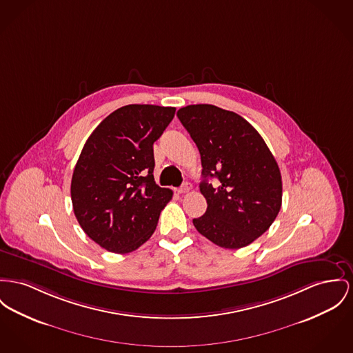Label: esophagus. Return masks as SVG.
Masks as SVG:
<instances>
[{"label":"esophagus","mask_w":353,"mask_h":353,"mask_svg":"<svg viewBox=\"0 0 353 353\" xmlns=\"http://www.w3.org/2000/svg\"><path fill=\"white\" fill-rule=\"evenodd\" d=\"M190 188H191V185L186 182V183H183L181 188H178V192H179V194H186V192L190 191Z\"/></svg>","instance_id":"1"}]
</instances>
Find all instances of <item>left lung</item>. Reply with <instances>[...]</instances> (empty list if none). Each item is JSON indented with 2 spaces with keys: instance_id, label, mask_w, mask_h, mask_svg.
Returning <instances> with one entry per match:
<instances>
[{
  "instance_id": "8db88e82",
  "label": "left lung",
  "mask_w": 353,
  "mask_h": 353,
  "mask_svg": "<svg viewBox=\"0 0 353 353\" xmlns=\"http://www.w3.org/2000/svg\"><path fill=\"white\" fill-rule=\"evenodd\" d=\"M176 117L196 144L202 162L199 185L208 210L195 229L225 249L250 245L281 209L279 165L257 130L238 114L212 104L181 108ZM215 179L214 184L209 183Z\"/></svg>"
}]
</instances>
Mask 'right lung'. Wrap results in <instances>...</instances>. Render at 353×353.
I'll list each match as a JSON object with an SVG mask.
<instances>
[{"instance_id": "add662e5", "label": "right lung", "mask_w": 353, "mask_h": 353, "mask_svg": "<svg viewBox=\"0 0 353 353\" xmlns=\"http://www.w3.org/2000/svg\"><path fill=\"white\" fill-rule=\"evenodd\" d=\"M174 115V107L124 105L85 141L72 175V205L84 233L103 249L131 253L155 232L172 191L154 181L152 145Z\"/></svg>"}]
</instances>
